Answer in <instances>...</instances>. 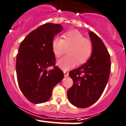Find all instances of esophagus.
Wrapping results in <instances>:
<instances>
[{
    "instance_id": "34e87169",
    "label": "esophagus",
    "mask_w": 126,
    "mask_h": 126,
    "mask_svg": "<svg viewBox=\"0 0 126 126\" xmlns=\"http://www.w3.org/2000/svg\"><path fill=\"white\" fill-rule=\"evenodd\" d=\"M63 73H64V76H65V77H68V76H69V73H68V72L64 71Z\"/></svg>"
}]
</instances>
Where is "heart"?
Segmentation results:
<instances>
[{
  "mask_svg": "<svg viewBox=\"0 0 126 126\" xmlns=\"http://www.w3.org/2000/svg\"><path fill=\"white\" fill-rule=\"evenodd\" d=\"M54 55L60 57L65 54L68 48V55L58 61L57 65L63 70L71 69L87 61L93 52L92 42L77 30H71L63 34V39L54 37L51 42Z\"/></svg>",
  "mask_w": 126,
  "mask_h": 126,
  "instance_id": "b5f03b06",
  "label": "heart"
}]
</instances>
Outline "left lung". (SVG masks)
Segmentation results:
<instances>
[{"label":"left lung","instance_id":"obj_1","mask_svg":"<svg viewBox=\"0 0 126 126\" xmlns=\"http://www.w3.org/2000/svg\"><path fill=\"white\" fill-rule=\"evenodd\" d=\"M93 44L92 55L80 67L69 72L73 80L67 91V97L73 105L87 108L101 96L109 79L111 68L110 56L102 40L93 32H89Z\"/></svg>","mask_w":126,"mask_h":126}]
</instances>
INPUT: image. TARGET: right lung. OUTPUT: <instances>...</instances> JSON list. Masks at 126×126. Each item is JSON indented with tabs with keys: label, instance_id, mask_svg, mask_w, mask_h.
<instances>
[{
	"label": "right lung",
	"instance_id": "right-lung-1",
	"mask_svg": "<svg viewBox=\"0 0 126 126\" xmlns=\"http://www.w3.org/2000/svg\"><path fill=\"white\" fill-rule=\"evenodd\" d=\"M62 30L59 24L46 23L31 32L20 45L16 57L17 80L23 94L33 104L49 100L53 87L64 77L55 66L51 47L52 40ZM51 66L53 69L47 70Z\"/></svg>",
	"mask_w": 126,
	"mask_h": 126
}]
</instances>
